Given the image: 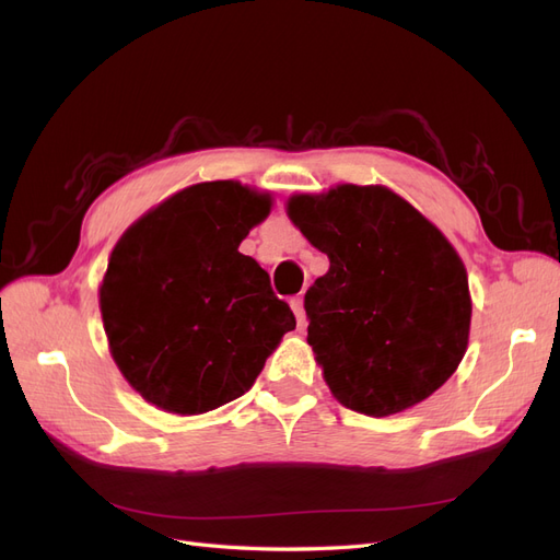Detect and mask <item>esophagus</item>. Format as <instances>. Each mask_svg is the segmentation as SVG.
<instances>
[{"label":"esophagus","mask_w":560,"mask_h":560,"mask_svg":"<svg viewBox=\"0 0 560 560\" xmlns=\"http://www.w3.org/2000/svg\"><path fill=\"white\" fill-rule=\"evenodd\" d=\"M292 311H294L296 322H299V326H301V324L305 322V311H303V299H301V296L292 299Z\"/></svg>","instance_id":"obj_1"}]
</instances>
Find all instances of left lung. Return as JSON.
Returning <instances> with one entry per match:
<instances>
[{"label":"left lung","instance_id":"left-lung-1","mask_svg":"<svg viewBox=\"0 0 560 560\" xmlns=\"http://www.w3.org/2000/svg\"><path fill=\"white\" fill-rule=\"evenodd\" d=\"M287 213L329 257L303 305L331 394L354 412L387 417L440 389L466 354L472 313L452 243L380 185L296 195Z\"/></svg>","mask_w":560,"mask_h":560}]
</instances>
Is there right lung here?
<instances>
[{
	"mask_svg": "<svg viewBox=\"0 0 560 560\" xmlns=\"http://www.w3.org/2000/svg\"><path fill=\"white\" fill-rule=\"evenodd\" d=\"M271 197L236 180L191 185L133 222L100 289L110 354L148 402L201 415L243 396L296 326L271 278L238 253Z\"/></svg>",
	"mask_w": 560,
	"mask_h": 560,
	"instance_id": "1",
	"label": "right lung"
}]
</instances>
